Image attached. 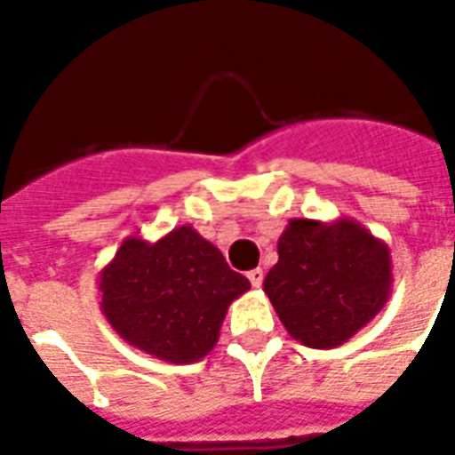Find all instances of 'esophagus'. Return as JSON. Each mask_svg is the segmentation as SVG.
<instances>
[{"label": "esophagus", "mask_w": 455, "mask_h": 455, "mask_svg": "<svg viewBox=\"0 0 455 455\" xmlns=\"http://www.w3.org/2000/svg\"><path fill=\"white\" fill-rule=\"evenodd\" d=\"M248 278H250V283H252V288H259L264 281V271L262 269H252L248 271Z\"/></svg>", "instance_id": "esophagus-1"}]
</instances>
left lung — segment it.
<instances>
[{
  "label": "left lung",
  "mask_w": 455,
  "mask_h": 455,
  "mask_svg": "<svg viewBox=\"0 0 455 455\" xmlns=\"http://www.w3.org/2000/svg\"><path fill=\"white\" fill-rule=\"evenodd\" d=\"M264 292L292 338L311 349H332L387 304L392 255L387 243L349 217L291 220Z\"/></svg>",
  "instance_id": "obj_1"
}]
</instances>
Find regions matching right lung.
Here are the masks:
<instances>
[{
  "mask_svg": "<svg viewBox=\"0 0 455 455\" xmlns=\"http://www.w3.org/2000/svg\"><path fill=\"white\" fill-rule=\"evenodd\" d=\"M96 281L113 331L167 363L212 352L228 304L250 291L248 278L188 224L153 243L127 235Z\"/></svg>",
  "mask_w": 455,
  "mask_h": 455,
  "instance_id": "obj_1",
  "label": "right lung"
}]
</instances>
